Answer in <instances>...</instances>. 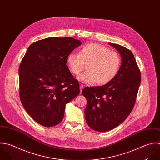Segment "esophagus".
<instances>
[{"mask_svg": "<svg viewBox=\"0 0 160 160\" xmlns=\"http://www.w3.org/2000/svg\"><path fill=\"white\" fill-rule=\"evenodd\" d=\"M83 88H84V85L83 84H80V92H82V90L83 89Z\"/></svg>", "mask_w": 160, "mask_h": 160, "instance_id": "obj_1", "label": "esophagus"}]
</instances>
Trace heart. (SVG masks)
Masks as SVG:
<instances>
[{"label": "heart", "instance_id": "b5f03b06", "mask_svg": "<svg viewBox=\"0 0 160 160\" xmlns=\"http://www.w3.org/2000/svg\"><path fill=\"white\" fill-rule=\"evenodd\" d=\"M69 71L78 75L86 68V71L78 77V79L86 84H105L115 78L121 64V59L117 53L110 51L104 45L91 43L84 46L79 54L71 53L67 58Z\"/></svg>", "mask_w": 160, "mask_h": 160}]
</instances>
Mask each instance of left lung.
<instances>
[{"label": "left lung", "instance_id": "obj_1", "mask_svg": "<svg viewBox=\"0 0 160 160\" xmlns=\"http://www.w3.org/2000/svg\"><path fill=\"white\" fill-rule=\"evenodd\" d=\"M120 54L122 64L113 79L98 87H86L82 94L88 104L84 110L88 125L104 132L121 124L135 103L141 82L140 71L132 52L118 44L108 43Z\"/></svg>", "mask_w": 160, "mask_h": 160}]
</instances>
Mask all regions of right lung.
Returning a JSON list of instances; mask_svg holds the SVG:
<instances>
[{"mask_svg": "<svg viewBox=\"0 0 160 160\" xmlns=\"http://www.w3.org/2000/svg\"><path fill=\"white\" fill-rule=\"evenodd\" d=\"M81 41L49 37L32 43L19 67L20 98L25 110L39 124L59 123L65 106L79 94V82L66 65L67 58Z\"/></svg>", "mask_w": 160, "mask_h": 160, "instance_id": "add662e5", "label": "right lung"}]
</instances>
